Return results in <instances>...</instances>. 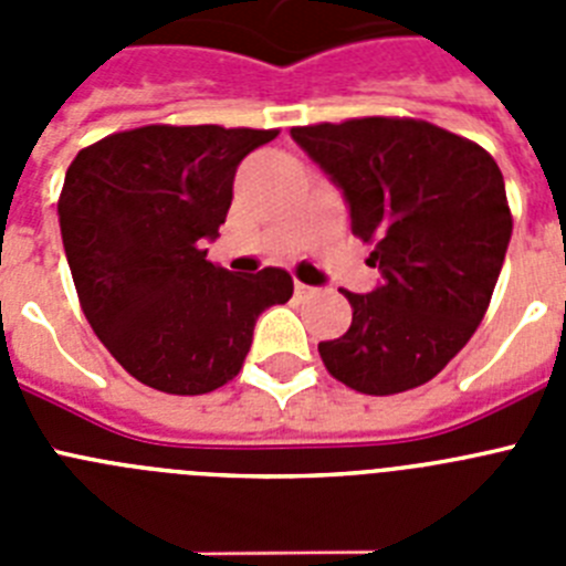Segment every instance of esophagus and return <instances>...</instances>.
<instances>
[{
	"label": "esophagus",
	"instance_id": "1",
	"mask_svg": "<svg viewBox=\"0 0 566 566\" xmlns=\"http://www.w3.org/2000/svg\"><path fill=\"white\" fill-rule=\"evenodd\" d=\"M317 292V289L314 286H306V283H300V280H294V294H297V297H308V294H314Z\"/></svg>",
	"mask_w": 566,
	"mask_h": 566
}]
</instances>
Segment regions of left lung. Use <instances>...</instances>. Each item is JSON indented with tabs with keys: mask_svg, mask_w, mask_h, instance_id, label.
Listing matches in <instances>:
<instances>
[{
	"mask_svg": "<svg viewBox=\"0 0 566 566\" xmlns=\"http://www.w3.org/2000/svg\"><path fill=\"white\" fill-rule=\"evenodd\" d=\"M343 189L382 283L345 292L352 326L317 345L328 374L371 397L411 391L464 348L490 306L513 214L493 155L419 118L292 127Z\"/></svg>",
	"mask_w": 566,
	"mask_h": 566,
	"instance_id": "1",
	"label": "left lung"
}]
</instances>
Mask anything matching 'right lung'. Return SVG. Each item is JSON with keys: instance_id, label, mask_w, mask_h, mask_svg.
<instances>
[{"instance_id": "obj_1", "label": "right lung", "mask_w": 566, "mask_h": 566, "mask_svg": "<svg viewBox=\"0 0 566 566\" xmlns=\"http://www.w3.org/2000/svg\"><path fill=\"white\" fill-rule=\"evenodd\" d=\"M277 129L149 127L73 158L59 227L78 303L104 348L155 391L198 397L238 377L254 323L286 303L283 269L234 274L207 258L238 164Z\"/></svg>"}]
</instances>
